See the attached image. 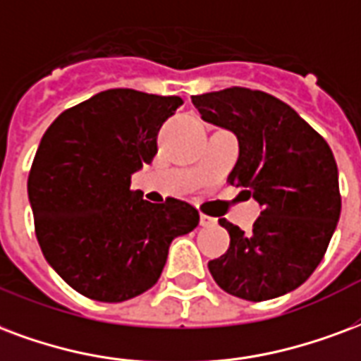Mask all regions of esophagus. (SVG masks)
Wrapping results in <instances>:
<instances>
[{
	"label": "esophagus",
	"instance_id": "esophagus-1",
	"mask_svg": "<svg viewBox=\"0 0 361 361\" xmlns=\"http://www.w3.org/2000/svg\"><path fill=\"white\" fill-rule=\"evenodd\" d=\"M201 226L202 228H212V226H216V218H212V216H207V214H201Z\"/></svg>",
	"mask_w": 361,
	"mask_h": 361
}]
</instances>
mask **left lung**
Returning a JSON list of instances; mask_svg holds the SVG:
<instances>
[{"label": "left lung", "mask_w": 361, "mask_h": 361, "mask_svg": "<svg viewBox=\"0 0 361 361\" xmlns=\"http://www.w3.org/2000/svg\"><path fill=\"white\" fill-rule=\"evenodd\" d=\"M202 120L239 140L228 181L260 202L252 231L226 218L229 248L208 262L229 295L262 302L295 290L325 256L341 216L335 157L327 141L274 95L248 87L193 95Z\"/></svg>", "instance_id": "obj_1"}]
</instances>
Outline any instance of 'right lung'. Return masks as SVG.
<instances>
[{"mask_svg": "<svg viewBox=\"0 0 361 361\" xmlns=\"http://www.w3.org/2000/svg\"><path fill=\"white\" fill-rule=\"evenodd\" d=\"M180 105L176 95L106 90L59 114L39 141L28 173L34 229L45 260L80 295L140 296L159 281L173 237L197 228L193 204H154L130 189Z\"/></svg>", "mask_w": 361, "mask_h": 361, "instance_id": "obj_1", "label": "right lung"}]
</instances>
